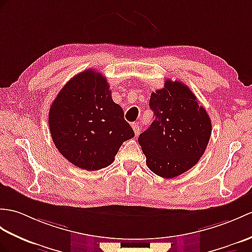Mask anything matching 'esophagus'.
Instances as JSON below:
<instances>
[{
	"instance_id": "esophagus-1",
	"label": "esophagus",
	"mask_w": 252,
	"mask_h": 252,
	"mask_svg": "<svg viewBox=\"0 0 252 252\" xmlns=\"http://www.w3.org/2000/svg\"><path fill=\"white\" fill-rule=\"evenodd\" d=\"M132 127H133V131H134V133H135V136H138V134H139V126L137 125V124H133L132 125Z\"/></svg>"
}]
</instances>
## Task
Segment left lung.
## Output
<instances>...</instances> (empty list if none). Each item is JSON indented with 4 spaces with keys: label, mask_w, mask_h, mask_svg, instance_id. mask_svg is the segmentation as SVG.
<instances>
[{
    "label": "left lung",
    "mask_w": 252,
    "mask_h": 252,
    "mask_svg": "<svg viewBox=\"0 0 252 252\" xmlns=\"http://www.w3.org/2000/svg\"><path fill=\"white\" fill-rule=\"evenodd\" d=\"M149 107L155 119L138 137L146 163L158 176L177 177L205 153L212 120L189 87L177 80L167 79L151 93Z\"/></svg>",
    "instance_id": "left-lung-1"
}]
</instances>
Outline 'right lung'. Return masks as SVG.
<instances>
[{
  "label": "right lung",
  "instance_id": "add662e5",
  "mask_svg": "<svg viewBox=\"0 0 252 252\" xmlns=\"http://www.w3.org/2000/svg\"><path fill=\"white\" fill-rule=\"evenodd\" d=\"M106 78L87 69L67 81L49 109V130L59 153L87 171L110 165L122 143L134 137Z\"/></svg>",
  "mask_w": 252,
  "mask_h": 252
}]
</instances>
